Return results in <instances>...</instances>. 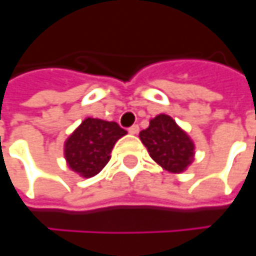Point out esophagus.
I'll use <instances>...</instances> for the list:
<instances>
[{"label": "esophagus", "instance_id": "34e87169", "mask_svg": "<svg viewBox=\"0 0 256 256\" xmlns=\"http://www.w3.org/2000/svg\"><path fill=\"white\" fill-rule=\"evenodd\" d=\"M128 132L132 134V135L138 134L140 132V126H138V125H132V126H130V128H128Z\"/></svg>", "mask_w": 256, "mask_h": 256}]
</instances>
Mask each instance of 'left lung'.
<instances>
[{
	"mask_svg": "<svg viewBox=\"0 0 256 256\" xmlns=\"http://www.w3.org/2000/svg\"><path fill=\"white\" fill-rule=\"evenodd\" d=\"M140 140L154 161L166 171L184 172L194 160L195 145L170 115L160 114L152 118L150 126L140 132Z\"/></svg>",
	"mask_w": 256,
	"mask_h": 256,
	"instance_id": "8db88e82",
	"label": "left lung"
}]
</instances>
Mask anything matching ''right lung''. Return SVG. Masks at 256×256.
I'll use <instances>...</instances> for the list:
<instances>
[{"label": "right lung", "mask_w": 256, "mask_h": 256, "mask_svg": "<svg viewBox=\"0 0 256 256\" xmlns=\"http://www.w3.org/2000/svg\"><path fill=\"white\" fill-rule=\"evenodd\" d=\"M125 134L116 122L86 118L65 141L68 166L84 178L96 175L110 161L115 142Z\"/></svg>", "instance_id": "1"}]
</instances>
